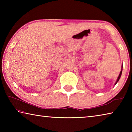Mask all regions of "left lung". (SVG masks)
<instances>
[{
	"label": "left lung",
	"mask_w": 132,
	"mask_h": 132,
	"mask_svg": "<svg viewBox=\"0 0 132 132\" xmlns=\"http://www.w3.org/2000/svg\"><path fill=\"white\" fill-rule=\"evenodd\" d=\"M122 68H123V66H122V68H121V71H120V73H119V76H118V79H117V81L115 82V85H116V84L117 83V82H118V81H119V80L120 79V76H121V75H122Z\"/></svg>",
	"instance_id": "8db88e82"
}]
</instances>
